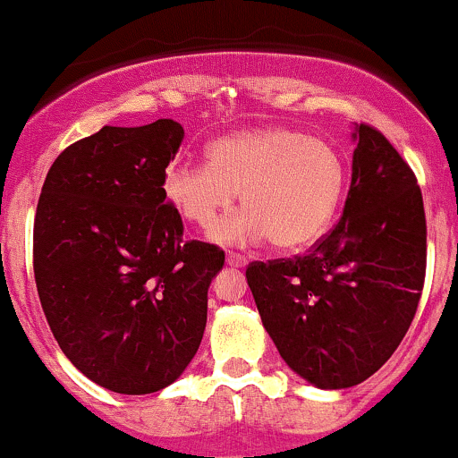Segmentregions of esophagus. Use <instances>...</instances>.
Instances as JSON below:
<instances>
[{
	"label": "esophagus",
	"instance_id": "34e87169",
	"mask_svg": "<svg viewBox=\"0 0 458 458\" xmlns=\"http://www.w3.org/2000/svg\"><path fill=\"white\" fill-rule=\"evenodd\" d=\"M225 261H227V266H233V268H242V266H246V257L240 253H227Z\"/></svg>",
	"mask_w": 458,
	"mask_h": 458
}]
</instances>
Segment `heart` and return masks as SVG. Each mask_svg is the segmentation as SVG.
<instances>
[{"label": "heart", "mask_w": 458, "mask_h": 458, "mask_svg": "<svg viewBox=\"0 0 458 458\" xmlns=\"http://www.w3.org/2000/svg\"><path fill=\"white\" fill-rule=\"evenodd\" d=\"M208 157L168 166L164 190L183 218L201 229L231 212L242 190L244 212L214 231L227 244L270 238L281 250L305 249L331 225L346 186L340 151L290 127L223 136L208 147Z\"/></svg>", "instance_id": "1"}]
</instances>
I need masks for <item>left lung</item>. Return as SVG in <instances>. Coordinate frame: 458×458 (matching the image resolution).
I'll use <instances>...</instances> for the list:
<instances>
[{
	"label": "left lung",
	"mask_w": 458,
	"mask_h": 458,
	"mask_svg": "<svg viewBox=\"0 0 458 458\" xmlns=\"http://www.w3.org/2000/svg\"><path fill=\"white\" fill-rule=\"evenodd\" d=\"M340 223L307 255L253 261L246 281L284 361L320 389L372 377L403 342L426 275L422 190L374 127H354Z\"/></svg>",
	"instance_id": "1"
}]
</instances>
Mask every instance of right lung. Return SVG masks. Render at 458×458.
Masks as SVG:
<instances>
[{
    "label": "right lung",
    "instance_id": "obj_1",
    "mask_svg": "<svg viewBox=\"0 0 458 458\" xmlns=\"http://www.w3.org/2000/svg\"><path fill=\"white\" fill-rule=\"evenodd\" d=\"M183 127H101L51 164L34 218V279L55 342L92 383L153 394L203 340L214 244L183 240L164 174Z\"/></svg>",
    "mask_w": 458,
    "mask_h": 458
}]
</instances>
